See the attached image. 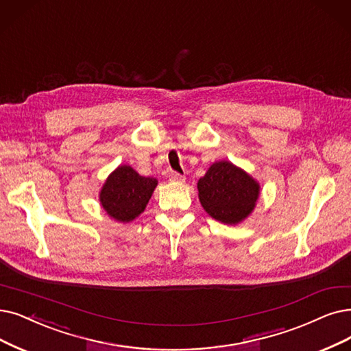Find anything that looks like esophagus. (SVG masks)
Segmentation results:
<instances>
[{
  "label": "esophagus",
  "mask_w": 351,
  "mask_h": 351,
  "mask_svg": "<svg viewBox=\"0 0 351 351\" xmlns=\"http://www.w3.org/2000/svg\"><path fill=\"white\" fill-rule=\"evenodd\" d=\"M170 180H171V181H177V183H183V181H184V176H181L180 173L173 171V173L170 174Z\"/></svg>",
  "instance_id": "obj_1"
}]
</instances>
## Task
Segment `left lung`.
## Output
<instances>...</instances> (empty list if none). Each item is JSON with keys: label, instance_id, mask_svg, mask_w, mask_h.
I'll use <instances>...</instances> for the list:
<instances>
[{"label": "left lung", "instance_id": "left-lung-1", "mask_svg": "<svg viewBox=\"0 0 351 351\" xmlns=\"http://www.w3.org/2000/svg\"><path fill=\"white\" fill-rule=\"evenodd\" d=\"M206 212L228 224L242 221L255 207L259 184L229 161L215 162L197 183Z\"/></svg>", "mask_w": 351, "mask_h": 351}]
</instances>
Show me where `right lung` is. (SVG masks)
Masks as SVG:
<instances>
[{"mask_svg":"<svg viewBox=\"0 0 351 351\" xmlns=\"http://www.w3.org/2000/svg\"><path fill=\"white\" fill-rule=\"evenodd\" d=\"M157 180L139 176L130 165H121L112 173L101 190L105 212L118 221H131L144 212Z\"/></svg>","mask_w":351,"mask_h":351,"instance_id":"obj_1","label":"right lung"}]
</instances>
